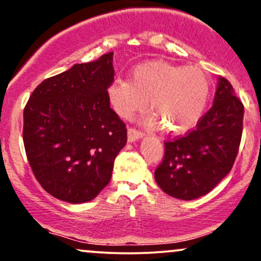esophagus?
Returning a JSON list of instances; mask_svg holds the SVG:
<instances>
[{
    "instance_id": "34e87169",
    "label": "esophagus",
    "mask_w": 261,
    "mask_h": 261,
    "mask_svg": "<svg viewBox=\"0 0 261 261\" xmlns=\"http://www.w3.org/2000/svg\"><path fill=\"white\" fill-rule=\"evenodd\" d=\"M142 136H143L142 131L136 130V128H135V127H128V130H127V139H128V141H131V142H133V141H136V140L141 139V137H142Z\"/></svg>"
}]
</instances>
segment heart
I'll return each mask as SVG.
<instances>
[{"mask_svg":"<svg viewBox=\"0 0 261 261\" xmlns=\"http://www.w3.org/2000/svg\"><path fill=\"white\" fill-rule=\"evenodd\" d=\"M108 95L115 113L126 119L143 109L149 99V110L163 130L181 134L195 126L202 116L210 82L201 68L149 61L137 66L131 80H114Z\"/></svg>","mask_w":261,"mask_h":261,"instance_id":"1","label":"heart"}]
</instances>
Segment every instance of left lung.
Returning <instances> with one entry per match:
<instances>
[{
    "instance_id": "obj_1",
    "label": "left lung",
    "mask_w": 261,
    "mask_h": 261,
    "mask_svg": "<svg viewBox=\"0 0 261 261\" xmlns=\"http://www.w3.org/2000/svg\"><path fill=\"white\" fill-rule=\"evenodd\" d=\"M244 107L224 77L211 109L196 128L164 142V157L154 170L158 187L168 195L193 200L211 191L232 169L243 133Z\"/></svg>"
}]
</instances>
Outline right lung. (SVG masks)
<instances>
[{"label":"right lung","mask_w":261,"mask_h":261,"mask_svg":"<svg viewBox=\"0 0 261 261\" xmlns=\"http://www.w3.org/2000/svg\"><path fill=\"white\" fill-rule=\"evenodd\" d=\"M113 53L44 80L23 113V142L39 184L56 199L91 201L112 178L126 145L125 122L110 108Z\"/></svg>","instance_id":"obj_1"}]
</instances>
